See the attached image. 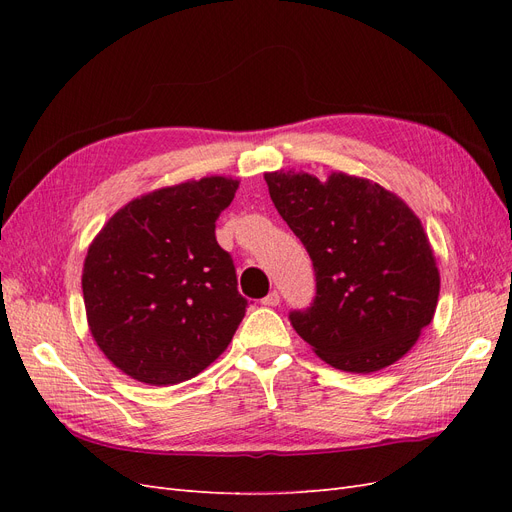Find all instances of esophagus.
<instances>
[{
  "label": "esophagus",
  "instance_id": "34e87169",
  "mask_svg": "<svg viewBox=\"0 0 512 512\" xmlns=\"http://www.w3.org/2000/svg\"><path fill=\"white\" fill-rule=\"evenodd\" d=\"M262 305H267V307H277V305H280V292H277V290L269 292L267 297L262 299Z\"/></svg>",
  "mask_w": 512,
  "mask_h": 512
}]
</instances>
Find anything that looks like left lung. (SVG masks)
Masks as SVG:
<instances>
[{"label":"left lung","mask_w":512,"mask_h":512,"mask_svg":"<svg viewBox=\"0 0 512 512\" xmlns=\"http://www.w3.org/2000/svg\"><path fill=\"white\" fill-rule=\"evenodd\" d=\"M277 213L314 262L316 299L290 322L331 367L371 374L433 320L440 271L421 220L397 194L346 173H265Z\"/></svg>","instance_id":"left-lung-1"}]
</instances>
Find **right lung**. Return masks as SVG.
<instances>
[{"label": "right lung", "mask_w": 512, "mask_h": 512, "mask_svg": "<svg viewBox=\"0 0 512 512\" xmlns=\"http://www.w3.org/2000/svg\"><path fill=\"white\" fill-rule=\"evenodd\" d=\"M239 181L211 175L123 205L91 241L83 299L98 348L151 386L198 376L228 348L247 301L215 220Z\"/></svg>", "instance_id": "obj_1"}]
</instances>
